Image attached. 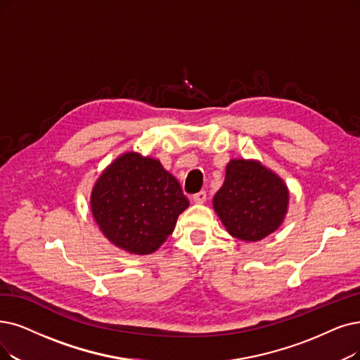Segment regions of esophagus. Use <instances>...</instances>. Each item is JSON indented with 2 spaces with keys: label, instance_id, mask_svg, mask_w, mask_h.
Instances as JSON below:
<instances>
[{
  "label": "esophagus",
  "instance_id": "1",
  "mask_svg": "<svg viewBox=\"0 0 360 360\" xmlns=\"http://www.w3.org/2000/svg\"><path fill=\"white\" fill-rule=\"evenodd\" d=\"M193 202L195 204H204L205 200H207V193L204 192V191H200V192H198L196 195H193Z\"/></svg>",
  "mask_w": 360,
  "mask_h": 360
}]
</instances>
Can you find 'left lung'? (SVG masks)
<instances>
[{
  "label": "left lung",
  "instance_id": "8db88e82",
  "mask_svg": "<svg viewBox=\"0 0 360 360\" xmlns=\"http://www.w3.org/2000/svg\"><path fill=\"white\" fill-rule=\"evenodd\" d=\"M290 189L283 179L257 160H230L212 207L233 238L257 242L281 227L288 212Z\"/></svg>",
  "mask_w": 360,
  "mask_h": 360
}]
</instances>
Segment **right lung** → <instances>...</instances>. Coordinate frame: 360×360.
<instances>
[{
  "instance_id": "1",
  "label": "right lung",
  "mask_w": 360,
  "mask_h": 360,
  "mask_svg": "<svg viewBox=\"0 0 360 360\" xmlns=\"http://www.w3.org/2000/svg\"><path fill=\"white\" fill-rule=\"evenodd\" d=\"M189 207L177 179L160 160L124 152L96 180L90 208L103 236L120 250L148 255L174 232Z\"/></svg>"
}]
</instances>
